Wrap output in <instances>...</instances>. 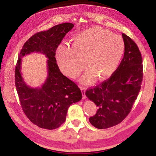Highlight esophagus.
Wrapping results in <instances>:
<instances>
[{
    "instance_id": "obj_1",
    "label": "esophagus",
    "mask_w": 156,
    "mask_h": 156,
    "mask_svg": "<svg viewBox=\"0 0 156 156\" xmlns=\"http://www.w3.org/2000/svg\"><path fill=\"white\" fill-rule=\"evenodd\" d=\"M81 93H82V95H83V99L84 100V99H86V95H85V89L83 87H81Z\"/></svg>"
}]
</instances>
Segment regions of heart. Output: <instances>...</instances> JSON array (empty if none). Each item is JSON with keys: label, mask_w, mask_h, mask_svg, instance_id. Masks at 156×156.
Returning a JSON list of instances; mask_svg holds the SVG:
<instances>
[{"label": "heart", "mask_w": 156, "mask_h": 156, "mask_svg": "<svg viewBox=\"0 0 156 156\" xmlns=\"http://www.w3.org/2000/svg\"><path fill=\"white\" fill-rule=\"evenodd\" d=\"M124 51L125 44L120 36L100 27H92L77 33L72 47L60 44L56 51V59L61 72L72 79L76 78L87 64L89 68L81 81L88 84L96 77L105 80L111 77L119 67Z\"/></svg>", "instance_id": "1"}]
</instances>
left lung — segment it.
Wrapping results in <instances>:
<instances>
[{"mask_svg": "<svg viewBox=\"0 0 156 156\" xmlns=\"http://www.w3.org/2000/svg\"><path fill=\"white\" fill-rule=\"evenodd\" d=\"M125 44L124 58L111 77L87 89L86 96L98 107L90 117L98 129H107L123 121L128 115L140 90L143 75V58L135 41L122 33Z\"/></svg>", "mask_w": 156, "mask_h": 156, "instance_id": "obj_1", "label": "left lung"}]
</instances>
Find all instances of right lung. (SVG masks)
Wrapping results in <instances>:
<instances>
[{
    "mask_svg": "<svg viewBox=\"0 0 156 156\" xmlns=\"http://www.w3.org/2000/svg\"><path fill=\"white\" fill-rule=\"evenodd\" d=\"M73 27L72 23H64L36 33L25 42L19 55L15 83L20 101L28 119L41 128H58L65 122L69 107L82 98L81 90L60 72L55 58L56 49ZM33 51L43 53L48 58V77L40 88L27 86L21 75L22 58Z\"/></svg>",
    "mask_w": 156,
    "mask_h": 156,
    "instance_id": "right-lung-1",
    "label": "right lung"
}]
</instances>
